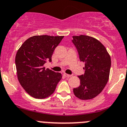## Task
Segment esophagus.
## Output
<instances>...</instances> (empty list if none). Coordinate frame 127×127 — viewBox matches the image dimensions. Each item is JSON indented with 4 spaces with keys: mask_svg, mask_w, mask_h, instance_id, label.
<instances>
[{
    "mask_svg": "<svg viewBox=\"0 0 127 127\" xmlns=\"http://www.w3.org/2000/svg\"><path fill=\"white\" fill-rule=\"evenodd\" d=\"M63 75L65 76V77H67V78L71 77V76H72L71 75H68V74H66V73H64Z\"/></svg>",
    "mask_w": 127,
    "mask_h": 127,
    "instance_id": "esophagus-1",
    "label": "esophagus"
}]
</instances>
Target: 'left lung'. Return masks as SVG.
Masks as SVG:
<instances>
[{
    "label": "left lung",
    "instance_id": "1",
    "mask_svg": "<svg viewBox=\"0 0 127 127\" xmlns=\"http://www.w3.org/2000/svg\"><path fill=\"white\" fill-rule=\"evenodd\" d=\"M72 42L77 49L80 60L85 63L84 75L78 76L80 85L73 89L75 96L89 100L102 92L109 80L111 57L101 42L87 35L73 36Z\"/></svg>",
    "mask_w": 127,
    "mask_h": 127
}]
</instances>
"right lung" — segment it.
Returning a JSON list of instances; mask_svg holds the SVG:
<instances>
[{"label": "right lung", "mask_w": 127, "mask_h": 127, "mask_svg": "<svg viewBox=\"0 0 127 127\" xmlns=\"http://www.w3.org/2000/svg\"><path fill=\"white\" fill-rule=\"evenodd\" d=\"M64 36L35 35L30 37L21 45L16 55L15 63L19 82L25 91L36 99H44L54 93L62 78L44 65L52 61L55 48Z\"/></svg>", "instance_id": "right-lung-1"}]
</instances>
